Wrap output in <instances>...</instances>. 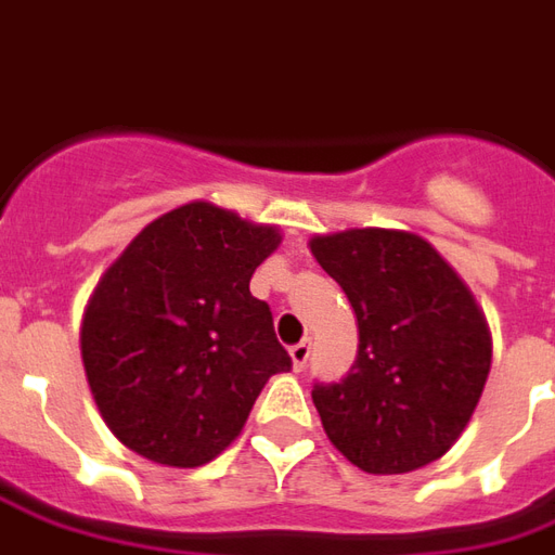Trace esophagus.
Returning <instances> with one entry per match:
<instances>
[{
  "instance_id": "1",
  "label": "esophagus",
  "mask_w": 555,
  "mask_h": 555,
  "mask_svg": "<svg viewBox=\"0 0 555 555\" xmlns=\"http://www.w3.org/2000/svg\"><path fill=\"white\" fill-rule=\"evenodd\" d=\"M309 353H312V345H309V341H300V345H294V348H291V362H294V372H302V369H306Z\"/></svg>"
}]
</instances>
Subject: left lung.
I'll return each mask as SVG.
<instances>
[{
    "instance_id": "obj_1",
    "label": "left lung",
    "mask_w": 555,
    "mask_h": 555,
    "mask_svg": "<svg viewBox=\"0 0 555 555\" xmlns=\"http://www.w3.org/2000/svg\"><path fill=\"white\" fill-rule=\"evenodd\" d=\"M309 249L360 326L348 377L312 389L326 437L372 476L428 466L464 434L488 384L493 341L481 306L413 231L314 234Z\"/></svg>"
}]
</instances>
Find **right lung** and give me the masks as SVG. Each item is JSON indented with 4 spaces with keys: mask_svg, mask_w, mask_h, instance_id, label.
<instances>
[{
    "mask_svg": "<svg viewBox=\"0 0 555 555\" xmlns=\"http://www.w3.org/2000/svg\"><path fill=\"white\" fill-rule=\"evenodd\" d=\"M276 225L214 202L147 222L91 291L79 350L106 428L163 466H202L241 437L255 398L291 357L249 294Z\"/></svg>",
    "mask_w": 555,
    "mask_h": 555,
    "instance_id": "add662e5",
    "label": "right lung"
}]
</instances>
